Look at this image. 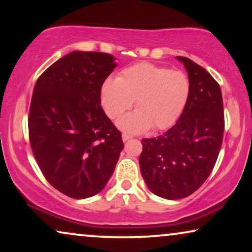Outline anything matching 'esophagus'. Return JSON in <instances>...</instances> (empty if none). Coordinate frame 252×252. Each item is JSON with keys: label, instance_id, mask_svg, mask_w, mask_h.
<instances>
[{"label": "esophagus", "instance_id": "1", "mask_svg": "<svg viewBox=\"0 0 252 252\" xmlns=\"http://www.w3.org/2000/svg\"><path fill=\"white\" fill-rule=\"evenodd\" d=\"M132 135H129V134H127V133H124L123 134V141L124 142H126V141H128V140H130L132 139Z\"/></svg>", "mask_w": 252, "mask_h": 252}]
</instances>
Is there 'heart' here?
<instances>
[{"instance_id": "heart-1", "label": "heart", "mask_w": 252, "mask_h": 252, "mask_svg": "<svg viewBox=\"0 0 252 252\" xmlns=\"http://www.w3.org/2000/svg\"><path fill=\"white\" fill-rule=\"evenodd\" d=\"M190 82L181 71L150 63H139L124 68L117 79L109 78L101 91L104 111L111 119L132 108L137 110L117 123L120 129L141 133L171 127L187 104Z\"/></svg>"}]
</instances>
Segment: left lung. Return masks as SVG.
<instances>
[{"label": "left lung", "mask_w": 252, "mask_h": 252, "mask_svg": "<svg viewBox=\"0 0 252 252\" xmlns=\"http://www.w3.org/2000/svg\"><path fill=\"white\" fill-rule=\"evenodd\" d=\"M190 82L189 97L177 124L142 140L139 163L155 195L180 199L197 190L213 170L222 143L225 118L221 89L205 68L178 56Z\"/></svg>", "instance_id": "1"}]
</instances>
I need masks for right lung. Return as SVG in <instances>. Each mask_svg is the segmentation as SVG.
Segmentation results:
<instances>
[{"instance_id":"right-lung-1","label":"right lung","mask_w":252,"mask_h":252,"mask_svg":"<svg viewBox=\"0 0 252 252\" xmlns=\"http://www.w3.org/2000/svg\"><path fill=\"white\" fill-rule=\"evenodd\" d=\"M115 57L73 51L37 79L29 117L30 142L48 182L71 198L98 194L115 171L124 143L101 106Z\"/></svg>"}]
</instances>
